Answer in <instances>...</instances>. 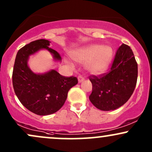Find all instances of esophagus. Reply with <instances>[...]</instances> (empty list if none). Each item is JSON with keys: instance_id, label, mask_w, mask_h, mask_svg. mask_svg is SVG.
Segmentation results:
<instances>
[{"instance_id": "esophagus-1", "label": "esophagus", "mask_w": 152, "mask_h": 152, "mask_svg": "<svg viewBox=\"0 0 152 152\" xmlns=\"http://www.w3.org/2000/svg\"><path fill=\"white\" fill-rule=\"evenodd\" d=\"M78 82H79V83H81V82H82L83 80H84V78H83L82 76H78Z\"/></svg>"}]
</instances>
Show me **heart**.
I'll list each match as a JSON object with an SVG mask.
<instances>
[{"instance_id": "b5f03b06", "label": "heart", "mask_w": 152, "mask_h": 152, "mask_svg": "<svg viewBox=\"0 0 152 152\" xmlns=\"http://www.w3.org/2000/svg\"><path fill=\"white\" fill-rule=\"evenodd\" d=\"M111 47L100 45H89L72 53L75 61L86 64V68L92 74H100L104 71L112 58Z\"/></svg>"}]
</instances>
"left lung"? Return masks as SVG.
Returning a JSON list of instances; mask_svg holds the SVG:
<instances>
[{
    "mask_svg": "<svg viewBox=\"0 0 152 152\" xmlns=\"http://www.w3.org/2000/svg\"><path fill=\"white\" fill-rule=\"evenodd\" d=\"M137 76L138 66L133 51L123 43L116 50L107 73L88 77L92 83L90 102L102 111L118 109L130 99L137 85Z\"/></svg>",
    "mask_w": 152,
    "mask_h": 152,
    "instance_id": "8db88e82",
    "label": "left lung"
}]
</instances>
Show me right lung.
Returning <instances> with one entry per match:
<instances>
[{"label":"right lung","mask_w":152,"mask_h":152,"mask_svg":"<svg viewBox=\"0 0 152 152\" xmlns=\"http://www.w3.org/2000/svg\"><path fill=\"white\" fill-rule=\"evenodd\" d=\"M48 40L39 39L24 46L17 53L12 81L15 95L27 109L45 116L58 111L64 106L69 89L78 83L75 76H64L55 70L44 74H36L27 64L29 56L46 48L56 60H61L56 50L48 47Z\"/></svg>","instance_id":"1"}]
</instances>
